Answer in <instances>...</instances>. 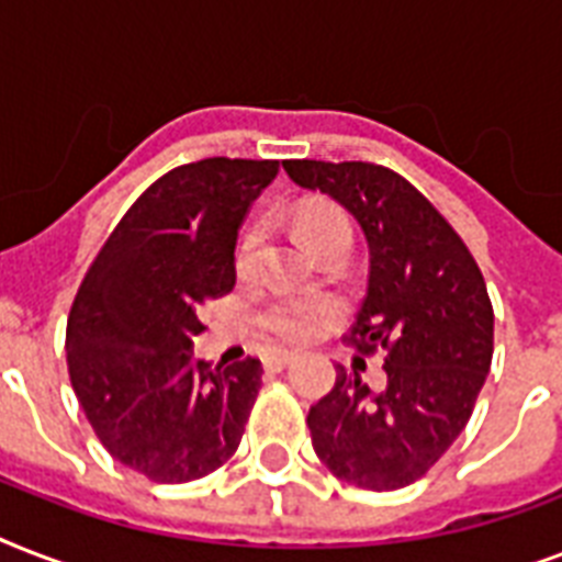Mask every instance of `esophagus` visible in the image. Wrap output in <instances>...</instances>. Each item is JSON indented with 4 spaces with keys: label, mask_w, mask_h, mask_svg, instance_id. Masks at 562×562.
Here are the masks:
<instances>
[{
    "label": "esophagus",
    "mask_w": 562,
    "mask_h": 562,
    "mask_svg": "<svg viewBox=\"0 0 562 562\" xmlns=\"http://www.w3.org/2000/svg\"><path fill=\"white\" fill-rule=\"evenodd\" d=\"M294 359L291 352H282V350H273V352H265L262 356V368L265 370H282L289 361Z\"/></svg>",
    "instance_id": "34e87169"
}]
</instances>
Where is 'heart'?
Segmentation results:
<instances>
[{
    "instance_id": "b5f03b06",
    "label": "heart",
    "mask_w": 562,
    "mask_h": 562,
    "mask_svg": "<svg viewBox=\"0 0 562 562\" xmlns=\"http://www.w3.org/2000/svg\"><path fill=\"white\" fill-rule=\"evenodd\" d=\"M294 221H297L300 233H303L312 250H321L326 245H350L352 241L350 215L335 203H306ZM259 245H262V229L250 227L236 247L238 277H247L256 268ZM324 324L326 306H321L315 300H280L262 315L265 329L282 338V341H306V338L321 333Z\"/></svg>"
}]
</instances>
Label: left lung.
Returning <instances> with one entry per match:
<instances>
[{
	"label": "left lung",
	"instance_id": "8db88e82",
	"mask_svg": "<svg viewBox=\"0 0 562 562\" xmlns=\"http://www.w3.org/2000/svg\"><path fill=\"white\" fill-rule=\"evenodd\" d=\"M303 189L350 210L370 247L368 297L350 341L382 352L373 393L338 364L333 391L308 408L317 458L361 490L423 479L470 423L493 361V303L452 224L396 171L375 162L285 160Z\"/></svg>",
	"mask_w": 562,
	"mask_h": 562
}]
</instances>
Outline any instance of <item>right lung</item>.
Returning <instances> with one entry per match:
<instances>
[{
    "instance_id": "right-lung-1",
    "label": "right lung",
    "mask_w": 562,
    "mask_h": 562,
    "mask_svg": "<svg viewBox=\"0 0 562 562\" xmlns=\"http://www.w3.org/2000/svg\"><path fill=\"white\" fill-rule=\"evenodd\" d=\"M280 160L206 157L166 171L92 259L66 321V364L92 431L157 484L210 475L238 449L259 359L192 361L203 306L236 285L238 227Z\"/></svg>"
}]
</instances>
